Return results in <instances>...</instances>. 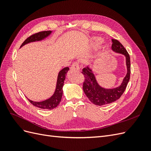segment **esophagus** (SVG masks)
I'll return each instance as SVG.
<instances>
[{"instance_id":"obj_1","label":"esophagus","mask_w":151,"mask_h":151,"mask_svg":"<svg viewBox=\"0 0 151 151\" xmlns=\"http://www.w3.org/2000/svg\"><path fill=\"white\" fill-rule=\"evenodd\" d=\"M71 69L72 70H79L80 67H79V63L77 62H75L73 63L72 65L71 66Z\"/></svg>"}]
</instances>
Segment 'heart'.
<instances>
[{"label": "heart", "mask_w": 151, "mask_h": 151, "mask_svg": "<svg viewBox=\"0 0 151 151\" xmlns=\"http://www.w3.org/2000/svg\"><path fill=\"white\" fill-rule=\"evenodd\" d=\"M103 42V40L101 38L99 37H94L91 40V45H93V47H96L99 44H101V42Z\"/></svg>", "instance_id": "1"}]
</instances>
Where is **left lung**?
I'll use <instances>...</instances> for the list:
<instances>
[{
  "instance_id": "left-lung-1",
  "label": "left lung",
  "mask_w": 151,
  "mask_h": 151,
  "mask_svg": "<svg viewBox=\"0 0 151 151\" xmlns=\"http://www.w3.org/2000/svg\"><path fill=\"white\" fill-rule=\"evenodd\" d=\"M111 49L114 52L122 54L125 57L127 74L123 79L120 85L115 88H106L100 85L95 76L91 65H89L83 69L85 81L83 84V91L86 96L93 104L98 106L108 104L116 101L124 93L129 83L130 75V58L124 47L116 40H112Z\"/></svg>"
}]
</instances>
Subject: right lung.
Segmentation results:
<instances>
[{
  "label": "right lung",
  "mask_w": 151,
  "mask_h": 151,
  "mask_svg": "<svg viewBox=\"0 0 151 151\" xmlns=\"http://www.w3.org/2000/svg\"><path fill=\"white\" fill-rule=\"evenodd\" d=\"M52 31H45L39 32V33L32 35L29 36V38H27L24 42L22 43L20 48L24 46L25 45L28 43L36 42H40V41H42L45 39H46L52 33ZM68 70H69V68L65 67L58 72L55 89L54 93L51 97L42 101H33L27 98L28 99V101L32 104H33L35 106L42 109H52L55 108H56L61 101L63 94V84H64V81L65 79Z\"/></svg>",
  "instance_id": "add662e5"
}]
</instances>
